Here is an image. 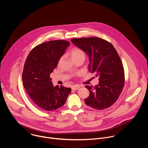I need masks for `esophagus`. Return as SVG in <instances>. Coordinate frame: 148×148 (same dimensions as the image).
I'll return each mask as SVG.
<instances>
[{"label":"esophagus","instance_id":"obj_1","mask_svg":"<svg viewBox=\"0 0 148 148\" xmlns=\"http://www.w3.org/2000/svg\"><path fill=\"white\" fill-rule=\"evenodd\" d=\"M71 88H72L73 90H78V89H79L80 88V87L79 86H78V85H74V86H73L71 87Z\"/></svg>","mask_w":148,"mask_h":148}]
</instances>
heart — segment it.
<instances>
[{"mask_svg": "<svg viewBox=\"0 0 148 148\" xmlns=\"http://www.w3.org/2000/svg\"><path fill=\"white\" fill-rule=\"evenodd\" d=\"M70 56L73 60L82 58L85 60V53L84 51L79 48H74L70 51Z\"/></svg>", "mask_w": 148, "mask_h": 148, "instance_id": "b5f03b06", "label": "heart"}]
</instances>
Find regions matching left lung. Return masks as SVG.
<instances>
[{
	"label": "left lung",
	"instance_id": "1",
	"mask_svg": "<svg viewBox=\"0 0 148 148\" xmlns=\"http://www.w3.org/2000/svg\"><path fill=\"white\" fill-rule=\"evenodd\" d=\"M71 41L87 53L89 71L99 77L98 85L85 86L90 91L85 104L98 110L110 107L125 85L124 68L116 50L110 42L96 37L72 38Z\"/></svg>",
	"mask_w": 148,
	"mask_h": 148
}]
</instances>
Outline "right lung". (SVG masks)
<instances>
[{
    "label": "right lung",
    "mask_w": 148,
    "mask_h": 148,
    "mask_svg": "<svg viewBox=\"0 0 148 148\" xmlns=\"http://www.w3.org/2000/svg\"><path fill=\"white\" fill-rule=\"evenodd\" d=\"M70 43L52 40L35 47L28 55L22 73L23 86L34 104L42 110L51 111L62 107L71 89L62 85L53 86L50 74Z\"/></svg>",
    "instance_id": "right-lung-1"
}]
</instances>
